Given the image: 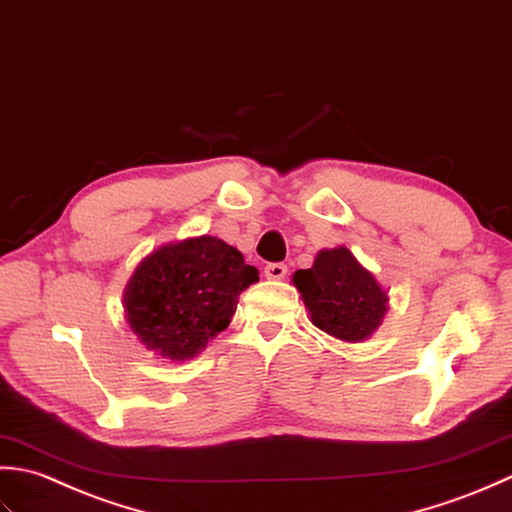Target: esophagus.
Here are the masks:
<instances>
[{
    "mask_svg": "<svg viewBox=\"0 0 512 512\" xmlns=\"http://www.w3.org/2000/svg\"><path fill=\"white\" fill-rule=\"evenodd\" d=\"M285 274H287V265L285 263H269L265 267V276L269 280H280V278H285Z\"/></svg>",
    "mask_w": 512,
    "mask_h": 512,
    "instance_id": "obj_1",
    "label": "esophagus"
}]
</instances>
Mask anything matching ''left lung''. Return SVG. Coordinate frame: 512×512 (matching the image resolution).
<instances>
[{
  "instance_id": "1",
  "label": "left lung",
  "mask_w": 512,
  "mask_h": 512,
  "mask_svg": "<svg viewBox=\"0 0 512 512\" xmlns=\"http://www.w3.org/2000/svg\"><path fill=\"white\" fill-rule=\"evenodd\" d=\"M294 285L311 314V322L329 336L360 342L378 329L387 294L347 247L320 252L311 269H298Z\"/></svg>"
}]
</instances>
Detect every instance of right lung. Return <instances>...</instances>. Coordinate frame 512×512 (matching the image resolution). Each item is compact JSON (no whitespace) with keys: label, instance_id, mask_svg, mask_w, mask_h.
<instances>
[{"label":"right lung","instance_id":"add662e5","mask_svg":"<svg viewBox=\"0 0 512 512\" xmlns=\"http://www.w3.org/2000/svg\"><path fill=\"white\" fill-rule=\"evenodd\" d=\"M258 269L216 236L187 238L156 249L125 289L132 331L156 356L187 360L227 329L241 291Z\"/></svg>","mask_w":512,"mask_h":512}]
</instances>
